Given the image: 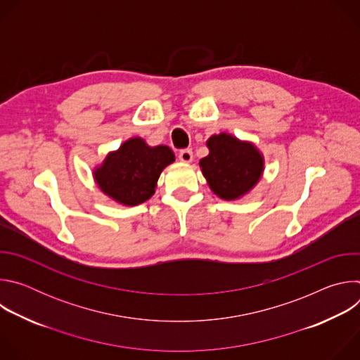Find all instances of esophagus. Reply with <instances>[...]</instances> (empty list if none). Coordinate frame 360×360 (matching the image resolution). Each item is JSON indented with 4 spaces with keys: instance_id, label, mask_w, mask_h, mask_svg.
Returning <instances> with one entry per match:
<instances>
[{
    "instance_id": "esophagus-1",
    "label": "esophagus",
    "mask_w": 360,
    "mask_h": 360,
    "mask_svg": "<svg viewBox=\"0 0 360 360\" xmlns=\"http://www.w3.org/2000/svg\"><path fill=\"white\" fill-rule=\"evenodd\" d=\"M179 160L184 162V164H189V162H192V160H193V153H192V150L191 149H182L181 152H179Z\"/></svg>"
}]
</instances>
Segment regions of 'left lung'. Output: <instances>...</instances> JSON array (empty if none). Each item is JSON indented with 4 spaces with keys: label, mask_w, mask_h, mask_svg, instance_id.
<instances>
[{
    "label": "left lung",
    "mask_w": 360,
    "mask_h": 360,
    "mask_svg": "<svg viewBox=\"0 0 360 360\" xmlns=\"http://www.w3.org/2000/svg\"><path fill=\"white\" fill-rule=\"evenodd\" d=\"M207 146L210 153L199 161V168L217 196L236 200L258 185L265 171V158L253 142L221 132L210 136Z\"/></svg>",
    "instance_id": "left-lung-1"
}]
</instances>
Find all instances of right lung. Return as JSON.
Wrapping results in <instances>:
<instances>
[{"label":"right lung","mask_w":360,"mask_h":360,"mask_svg":"<svg viewBox=\"0 0 360 360\" xmlns=\"http://www.w3.org/2000/svg\"><path fill=\"white\" fill-rule=\"evenodd\" d=\"M174 161L169 146H149L141 136H132L108 152L92 169V176L108 198L124 207H135L155 193L161 172Z\"/></svg>","instance_id":"right-lung-1"}]
</instances>
